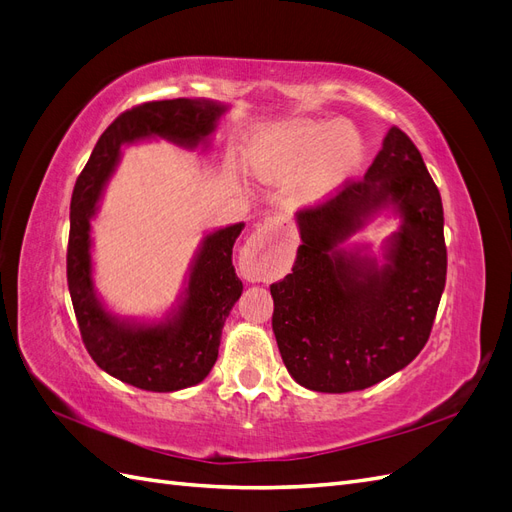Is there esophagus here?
Masks as SVG:
<instances>
[{
    "instance_id": "34e87169",
    "label": "esophagus",
    "mask_w": 512,
    "mask_h": 512,
    "mask_svg": "<svg viewBox=\"0 0 512 512\" xmlns=\"http://www.w3.org/2000/svg\"><path fill=\"white\" fill-rule=\"evenodd\" d=\"M269 235H271V224H260L245 241L241 256H239V267L241 275L250 282H265L271 277L269 267Z\"/></svg>"
}]
</instances>
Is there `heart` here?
<instances>
[{"mask_svg":"<svg viewBox=\"0 0 512 512\" xmlns=\"http://www.w3.org/2000/svg\"><path fill=\"white\" fill-rule=\"evenodd\" d=\"M363 160V138L348 121L292 119L250 136L243 153L245 173L267 183L294 182L303 205L331 196Z\"/></svg>","mask_w":512,"mask_h":512,"instance_id":"1","label":"heart"}]
</instances>
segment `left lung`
<instances>
[{"label":"left lung","instance_id":"1","mask_svg":"<svg viewBox=\"0 0 512 512\" xmlns=\"http://www.w3.org/2000/svg\"><path fill=\"white\" fill-rule=\"evenodd\" d=\"M382 210L400 230L383 262L347 239ZM292 273L271 284L273 333L288 374L309 391H363L427 344L446 284L442 198L421 151L399 128L361 181L297 213Z\"/></svg>","mask_w":512,"mask_h":512}]
</instances>
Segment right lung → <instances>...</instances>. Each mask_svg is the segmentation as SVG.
<instances>
[{
	"label": "right lung",
	"mask_w": 512,
	"mask_h": 512,
	"mask_svg": "<svg viewBox=\"0 0 512 512\" xmlns=\"http://www.w3.org/2000/svg\"><path fill=\"white\" fill-rule=\"evenodd\" d=\"M226 111L228 104L203 98L134 106L104 130L74 185L68 288L83 344L100 369L136 389L170 393L209 376L218 361L224 322L243 292L232 267V245L245 224L209 232L192 260L188 284L177 305L162 320L145 322L119 318L98 297L91 262V220L121 160L123 145L164 138L183 149H207L209 136Z\"/></svg>",
	"instance_id": "1"
}]
</instances>
